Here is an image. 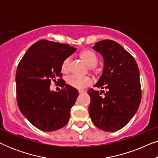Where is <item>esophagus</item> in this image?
<instances>
[{
  "mask_svg": "<svg viewBox=\"0 0 158 158\" xmlns=\"http://www.w3.org/2000/svg\"><path fill=\"white\" fill-rule=\"evenodd\" d=\"M79 94H83V93H85V90H78Z\"/></svg>",
  "mask_w": 158,
  "mask_h": 158,
  "instance_id": "obj_1",
  "label": "esophagus"
}]
</instances>
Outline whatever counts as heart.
<instances>
[{
  "label": "heart",
  "mask_w": 158,
  "mask_h": 158,
  "mask_svg": "<svg viewBox=\"0 0 158 158\" xmlns=\"http://www.w3.org/2000/svg\"><path fill=\"white\" fill-rule=\"evenodd\" d=\"M80 57L85 62L86 65L90 67V70L94 72L96 71V66L98 63L99 59L98 55L94 52L89 49H85L80 53ZM61 71L64 74H67L70 71V59L69 58H66L62 62ZM67 83L71 87L76 88V89H83L91 85L92 81L90 77H79L73 75L67 79Z\"/></svg>",
  "instance_id": "b5f03b06"
}]
</instances>
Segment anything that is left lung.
<instances>
[{"instance_id": "obj_1", "label": "left lung", "mask_w": 158, "mask_h": 158, "mask_svg": "<svg viewBox=\"0 0 158 158\" xmlns=\"http://www.w3.org/2000/svg\"><path fill=\"white\" fill-rule=\"evenodd\" d=\"M93 49L102 55L104 61L102 75L94 87L108 90H88V111L98 129L118 131L132 118L141 102L139 68L135 58L113 40L96 42Z\"/></svg>"}]
</instances>
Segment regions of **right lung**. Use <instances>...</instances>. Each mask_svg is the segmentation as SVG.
<instances>
[{
  "instance_id": "obj_1",
  "label": "right lung",
  "mask_w": 158,
  "mask_h": 158,
  "mask_svg": "<svg viewBox=\"0 0 158 158\" xmlns=\"http://www.w3.org/2000/svg\"><path fill=\"white\" fill-rule=\"evenodd\" d=\"M75 51L68 44L42 40L32 44L19 62L16 73L19 110L40 130L55 131L68 124L78 91L62 79L57 80L61 90L51 91L49 87L51 80L62 77L63 60Z\"/></svg>"
}]
</instances>
